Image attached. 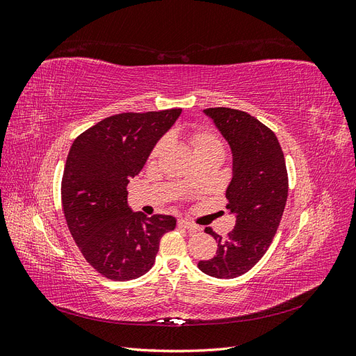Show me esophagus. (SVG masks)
<instances>
[{"label": "esophagus", "mask_w": 356, "mask_h": 356, "mask_svg": "<svg viewBox=\"0 0 356 356\" xmlns=\"http://www.w3.org/2000/svg\"><path fill=\"white\" fill-rule=\"evenodd\" d=\"M178 227H179V229H187V230H190V232L199 230V225L193 224V222H190V221H184V220H179V221H178Z\"/></svg>", "instance_id": "obj_1"}]
</instances>
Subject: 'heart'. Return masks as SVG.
Wrapping results in <instances>:
<instances>
[{
    "mask_svg": "<svg viewBox=\"0 0 356 356\" xmlns=\"http://www.w3.org/2000/svg\"><path fill=\"white\" fill-rule=\"evenodd\" d=\"M190 141L193 145V149H195V153H200V152H208V149H221L222 152V144L218 139V136H215L212 132L208 131H196L193 132L190 136ZM168 139L166 138H161L160 141L154 145L152 154H149V159H156L163 147L166 145Z\"/></svg>",
    "mask_w": 356,
    "mask_h": 356,
    "instance_id": "obj_1",
    "label": "heart"
}]
</instances>
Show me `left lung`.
<instances>
[{"mask_svg": "<svg viewBox=\"0 0 356 356\" xmlns=\"http://www.w3.org/2000/svg\"><path fill=\"white\" fill-rule=\"evenodd\" d=\"M233 153V178L225 191L227 209L236 213L234 229L217 241V255L199 261L212 277L233 279L261 260L277 232L288 197V172L284 152L272 129L241 110L207 108Z\"/></svg>", "mask_w": 356, "mask_h": 356, "instance_id": "obj_1", "label": "left lung"}]
</instances>
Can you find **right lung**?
<instances>
[{"mask_svg": "<svg viewBox=\"0 0 356 356\" xmlns=\"http://www.w3.org/2000/svg\"><path fill=\"white\" fill-rule=\"evenodd\" d=\"M181 108L106 117L75 138L63 169L62 209L74 242L96 272L131 281L153 267L170 215L147 217L127 207V184Z\"/></svg>", "mask_w": 356, "mask_h": 356, "instance_id": "obj_1", "label": "right lung"}]
</instances>
